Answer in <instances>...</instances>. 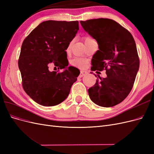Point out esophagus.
Masks as SVG:
<instances>
[{
  "label": "esophagus",
  "instance_id": "obj_1",
  "mask_svg": "<svg viewBox=\"0 0 154 154\" xmlns=\"http://www.w3.org/2000/svg\"><path fill=\"white\" fill-rule=\"evenodd\" d=\"M87 74V71H82L80 72V75H79V78H82L83 76H85V74Z\"/></svg>",
  "mask_w": 154,
  "mask_h": 154
}]
</instances>
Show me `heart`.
<instances>
[{"mask_svg": "<svg viewBox=\"0 0 154 154\" xmlns=\"http://www.w3.org/2000/svg\"><path fill=\"white\" fill-rule=\"evenodd\" d=\"M93 40H94L91 38V37H88V36H86L84 38V42H85V45L87 44L88 43L91 42ZM69 48L70 46H69V48H67V51H69ZM71 64L72 66L75 67H78L80 69H85L87 66L88 60L85 58H75L71 60Z\"/></svg>", "mask_w": 154, "mask_h": 154, "instance_id": "obj_1", "label": "heart"}]
</instances>
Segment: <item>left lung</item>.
<instances>
[{
  "label": "left lung",
  "mask_w": 154,
  "mask_h": 154,
  "mask_svg": "<svg viewBox=\"0 0 154 154\" xmlns=\"http://www.w3.org/2000/svg\"><path fill=\"white\" fill-rule=\"evenodd\" d=\"M88 34L95 39L99 50L93 55V71L106 70L107 77L97 78L88 88L91 100L100 106L120 103L131 91L139 68L136 45L131 33L109 18L80 21Z\"/></svg>",
  "instance_id": "obj_1"
}]
</instances>
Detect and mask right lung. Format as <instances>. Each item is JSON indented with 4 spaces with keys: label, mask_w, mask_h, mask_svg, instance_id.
Wrapping results in <instances>:
<instances>
[{
    "label": "right lung",
    "mask_w": 154,
    "mask_h": 154,
    "mask_svg": "<svg viewBox=\"0 0 154 154\" xmlns=\"http://www.w3.org/2000/svg\"><path fill=\"white\" fill-rule=\"evenodd\" d=\"M79 30L78 21H44L23 42L18 60L24 90L39 105L61 103L77 80L79 69L68 67L66 50ZM53 63L61 73L51 72Z\"/></svg>",
    "instance_id": "right-lung-1"
}]
</instances>
